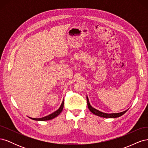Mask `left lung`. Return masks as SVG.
Masks as SVG:
<instances>
[{"instance_id":"obj_1","label":"left lung","mask_w":148,"mask_h":148,"mask_svg":"<svg viewBox=\"0 0 148 148\" xmlns=\"http://www.w3.org/2000/svg\"><path fill=\"white\" fill-rule=\"evenodd\" d=\"M86 99H87L88 107L89 110H90L93 114L99 116V117H104V118H117V117H120V116L123 115L128 110H125L123 112H119V113H112V114L104 113V112H101L99 110H98L95 109V108H94V107H92L91 106L90 103H89L88 97L87 96H86Z\"/></svg>"}]
</instances>
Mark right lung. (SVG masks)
Here are the masks:
<instances>
[{"instance_id":"obj_1","label":"right lung","mask_w":148,"mask_h":148,"mask_svg":"<svg viewBox=\"0 0 148 148\" xmlns=\"http://www.w3.org/2000/svg\"><path fill=\"white\" fill-rule=\"evenodd\" d=\"M64 100H63V101H62V104H61V106H60L59 109L57 110L56 111H55L54 112L52 113L51 114L48 115L46 116V117H42V118H39V119L31 118V117H29V118H30L31 119H32V120H37V121H46V120H52V119H54L55 117H57V116L59 115L62 112V110H63V108H64Z\"/></svg>"}]
</instances>
